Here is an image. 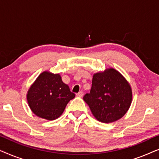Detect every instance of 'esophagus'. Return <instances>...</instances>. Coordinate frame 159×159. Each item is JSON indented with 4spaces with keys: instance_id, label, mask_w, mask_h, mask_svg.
<instances>
[{
    "instance_id": "obj_1",
    "label": "esophagus",
    "mask_w": 159,
    "mask_h": 159,
    "mask_svg": "<svg viewBox=\"0 0 159 159\" xmlns=\"http://www.w3.org/2000/svg\"><path fill=\"white\" fill-rule=\"evenodd\" d=\"M76 95H77V97H82V96H83V93H82V91H80V92L77 93V94H76Z\"/></svg>"
}]
</instances>
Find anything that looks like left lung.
Masks as SVG:
<instances>
[{"label": "left lung", "mask_w": 159, "mask_h": 159, "mask_svg": "<svg viewBox=\"0 0 159 159\" xmlns=\"http://www.w3.org/2000/svg\"><path fill=\"white\" fill-rule=\"evenodd\" d=\"M129 84L119 71L108 69L93 75L90 93L83 99L98 120L109 123L121 119L132 102Z\"/></svg>", "instance_id": "left-lung-1"}]
</instances>
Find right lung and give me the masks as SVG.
I'll use <instances>...</instances> for the list:
<instances>
[{
    "label": "right lung",
    "mask_w": 159,
    "mask_h": 159,
    "mask_svg": "<svg viewBox=\"0 0 159 159\" xmlns=\"http://www.w3.org/2000/svg\"><path fill=\"white\" fill-rule=\"evenodd\" d=\"M75 97L59 75L44 71L30 88L27 98L32 112L40 118L54 120Z\"/></svg>",
    "instance_id": "obj_1"
}]
</instances>
